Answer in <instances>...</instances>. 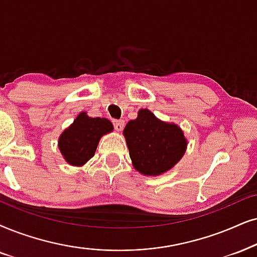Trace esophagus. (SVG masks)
Returning <instances> with one entry per match:
<instances>
[{
	"instance_id": "esophagus-1",
	"label": "esophagus",
	"mask_w": 257,
	"mask_h": 257,
	"mask_svg": "<svg viewBox=\"0 0 257 257\" xmlns=\"http://www.w3.org/2000/svg\"><path fill=\"white\" fill-rule=\"evenodd\" d=\"M112 123H113V126H115V129L117 132H121L123 129V126H124V121H123V119H113Z\"/></svg>"
}]
</instances>
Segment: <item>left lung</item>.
<instances>
[{
    "instance_id": "obj_1",
    "label": "left lung",
    "mask_w": 257,
    "mask_h": 257,
    "mask_svg": "<svg viewBox=\"0 0 257 257\" xmlns=\"http://www.w3.org/2000/svg\"><path fill=\"white\" fill-rule=\"evenodd\" d=\"M133 166L144 175H160L183 158L187 147L184 133L174 123L155 117L141 109L123 131Z\"/></svg>"
}]
</instances>
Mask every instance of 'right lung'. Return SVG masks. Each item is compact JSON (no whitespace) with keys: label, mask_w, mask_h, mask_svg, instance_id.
<instances>
[{"label":"right lung","mask_w":257,"mask_h":257,"mask_svg":"<svg viewBox=\"0 0 257 257\" xmlns=\"http://www.w3.org/2000/svg\"><path fill=\"white\" fill-rule=\"evenodd\" d=\"M112 123L106 118L90 117L80 112L72 124L60 135L58 146L67 164L83 166L95 155L99 139L112 132Z\"/></svg>","instance_id":"right-lung-1"}]
</instances>
